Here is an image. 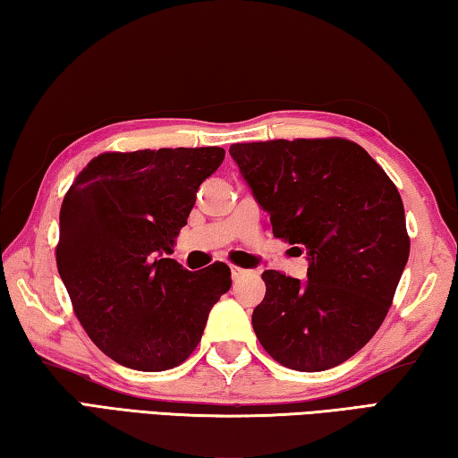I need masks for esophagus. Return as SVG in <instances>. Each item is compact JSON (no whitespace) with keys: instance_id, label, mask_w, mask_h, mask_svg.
I'll return each mask as SVG.
<instances>
[{"instance_id":"34e87169","label":"esophagus","mask_w":458,"mask_h":458,"mask_svg":"<svg viewBox=\"0 0 458 458\" xmlns=\"http://www.w3.org/2000/svg\"><path fill=\"white\" fill-rule=\"evenodd\" d=\"M230 273H232V278H234V281H238V278L252 275V270H246V268H240V267H230Z\"/></svg>"}]
</instances>
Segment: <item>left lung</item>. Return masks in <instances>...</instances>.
Here are the masks:
<instances>
[{"instance_id":"obj_1","label":"left lung","mask_w":458,"mask_h":458,"mask_svg":"<svg viewBox=\"0 0 458 458\" xmlns=\"http://www.w3.org/2000/svg\"><path fill=\"white\" fill-rule=\"evenodd\" d=\"M240 175L273 234L307 254V278L265 270L252 327L284 368L323 371L358 353L386 319L410 254L402 198L347 139L236 143Z\"/></svg>"}]
</instances>
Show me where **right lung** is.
Returning a JSON list of instances; mask_svg holds the SVG:
<instances>
[{
    "instance_id": "add662e5",
    "label": "right lung",
    "mask_w": 458,
    "mask_h": 458,
    "mask_svg": "<svg viewBox=\"0 0 458 458\" xmlns=\"http://www.w3.org/2000/svg\"><path fill=\"white\" fill-rule=\"evenodd\" d=\"M222 161V147L103 153L62 201L60 278L84 331L121 366H180L230 291L224 262L190 273L164 259Z\"/></svg>"
}]
</instances>
